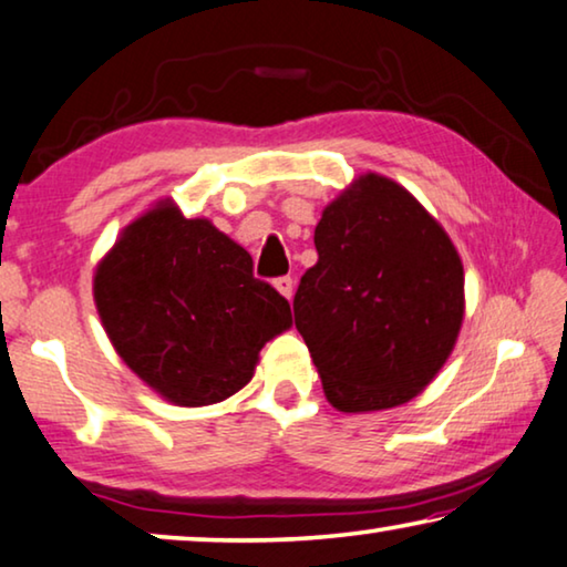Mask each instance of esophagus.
Listing matches in <instances>:
<instances>
[{
    "instance_id": "34e87169",
    "label": "esophagus",
    "mask_w": 567,
    "mask_h": 567,
    "mask_svg": "<svg viewBox=\"0 0 567 567\" xmlns=\"http://www.w3.org/2000/svg\"><path fill=\"white\" fill-rule=\"evenodd\" d=\"M274 286L278 289V293L286 296V299H291V296H293V278H291V276H281V278H276Z\"/></svg>"
}]
</instances>
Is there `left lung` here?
<instances>
[{
    "instance_id": "left-lung-1",
    "label": "left lung",
    "mask_w": 567,
    "mask_h": 567,
    "mask_svg": "<svg viewBox=\"0 0 567 567\" xmlns=\"http://www.w3.org/2000/svg\"><path fill=\"white\" fill-rule=\"evenodd\" d=\"M319 260L301 276L293 321L329 403L385 411L439 374L464 321V266L425 207L362 174L313 230Z\"/></svg>"
}]
</instances>
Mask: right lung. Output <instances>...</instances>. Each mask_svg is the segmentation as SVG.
<instances>
[{
	"label": "right lung",
	"mask_w": 567,
	"mask_h": 567,
	"mask_svg": "<svg viewBox=\"0 0 567 567\" xmlns=\"http://www.w3.org/2000/svg\"><path fill=\"white\" fill-rule=\"evenodd\" d=\"M121 360L174 405H213L254 378L258 352L291 327L289 301L254 278V258L172 199L126 225L93 276Z\"/></svg>",
	"instance_id": "1"
}]
</instances>
